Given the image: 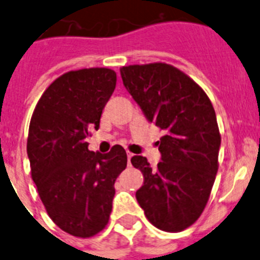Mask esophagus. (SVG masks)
Returning a JSON list of instances; mask_svg holds the SVG:
<instances>
[{"mask_svg":"<svg viewBox=\"0 0 260 260\" xmlns=\"http://www.w3.org/2000/svg\"><path fill=\"white\" fill-rule=\"evenodd\" d=\"M127 157H128V166H131V159H132V157H133L132 152L127 151Z\"/></svg>","mask_w":260,"mask_h":260,"instance_id":"1","label":"esophagus"}]
</instances>
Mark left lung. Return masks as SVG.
<instances>
[{
  "label": "left lung",
  "instance_id": "left-lung-1",
  "mask_svg": "<svg viewBox=\"0 0 260 260\" xmlns=\"http://www.w3.org/2000/svg\"><path fill=\"white\" fill-rule=\"evenodd\" d=\"M120 75L149 122L164 133L156 168L141 155L131 159L144 174L136 198L156 229L181 232L204 212L217 176L220 133L214 108L204 89L173 65H128Z\"/></svg>",
  "mask_w": 260,
  "mask_h": 260
}]
</instances>
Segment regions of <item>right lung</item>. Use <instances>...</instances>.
<instances>
[{"mask_svg": "<svg viewBox=\"0 0 260 260\" xmlns=\"http://www.w3.org/2000/svg\"><path fill=\"white\" fill-rule=\"evenodd\" d=\"M115 84L116 73L108 68L64 73L43 92L29 124L31 179L53 223L75 237L87 239L105 229L114 183L127 167L120 145L94 154L86 142L100 127Z\"/></svg>", "mask_w": 260, "mask_h": 260, "instance_id": "obj_1", "label": "right lung"}]
</instances>
